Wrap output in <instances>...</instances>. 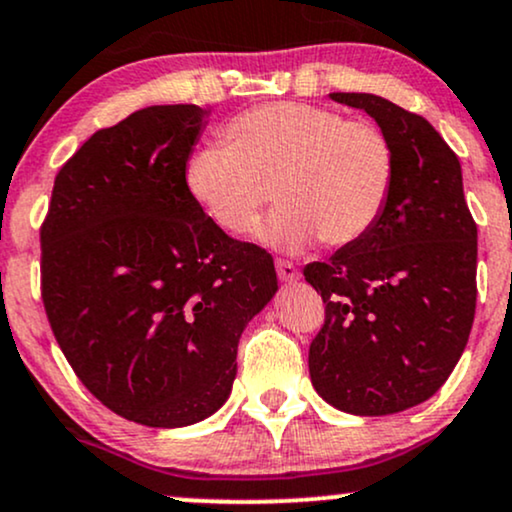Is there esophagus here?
<instances>
[{
  "mask_svg": "<svg viewBox=\"0 0 512 512\" xmlns=\"http://www.w3.org/2000/svg\"><path fill=\"white\" fill-rule=\"evenodd\" d=\"M275 270H278L282 282H297L299 280V270L292 261H285V258H278L275 261Z\"/></svg>",
  "mask_w": 512,
  "mask_h": 512,
  "instance_id": "obj_1",
  "label": "esophagus"
}]
</instances>
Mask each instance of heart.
Instances as JSON below:
<instances>
[{"instance_id":"1","label":"heart","mask_w":512,"mask_h":512,"mask_svg":"<svg viewBox=\"0 0 512 512\" xmlns=\"http://www.w3.org/2000/svg\"><path fill=\"white\" fill-rule=\"evenodd\" d=\"M225 143L189 155L184 184L206 218L244 237L270 201L280 206L258 230V242L302 251L323 239L350 246L381 222L398 153L388 131L369 119H347L330 107L268 102L239 112L222 129Z\"/></svg>"}]
</instances>
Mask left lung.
<instances>
[{"label":"left lung","mask_w":512,"mask_h":512,"mask_svg":"<svg viewBox=\"0 0 512 512\" xmlns=\"http://www.w3.org/2000/svg\"><path fill=\"white\" fill-rule=\"evenodd\" d=\"M393 138L398 179L378 225L304 268L326 318L309 347L316 393L359 417L429 400L465 352L477 306V222L458 155L419 114L371 93H330Z\"/></svg>","instance_id":"8db88e82"}]
</instances>
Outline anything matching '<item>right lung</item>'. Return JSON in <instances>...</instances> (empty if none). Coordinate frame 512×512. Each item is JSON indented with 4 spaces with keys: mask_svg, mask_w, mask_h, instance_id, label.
<instances>
[{
    "mask_svg": "<svg viewBox=\"0 0 512 512\" xmlns=\"http://www.w3.org/2000/svg\"><path fill=\"white\" fill-rule=\"evenodd\" d=\"M196 105L95 131L54 177L40 292L78 381L129 422L174 429L220 410L246 323L278 290L273 256L206 218L184 184Z\"/></svg>",
    "mask_w": 512,
    "mask_h": 512,
    "instance_id": "obj_1",
    "label": "right lung"
}]
</instances>
